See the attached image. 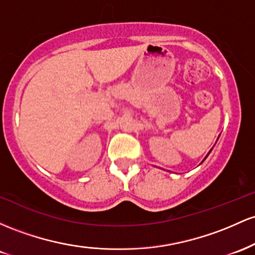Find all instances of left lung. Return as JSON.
<instances>
[{
	"instance_id": "1",
	"label": "left lung",
	"mask_w": 255,
	"mask_h": 255,
	"mask_svg": "<svg viewBox=\"0 0 255 255\" xmlns=\"http://www.w3.org/2000/svg\"><path fill=\"white\" fill-rule=\"evenodd\" d=\"M210 153H211V150H210ZM210 153H208V154H210ZM208 154H207V155H206V158H207V156H208ZM206 158H205V159H206Z\"/></svg>"
}]
</instances>
